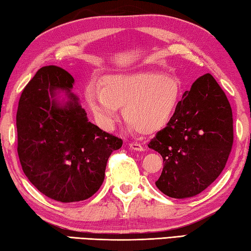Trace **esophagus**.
<instances>
[{
    "mask_svg": "<svg viewBox=\"0 0 251 251\" xmlns=\"http://www.w3.org/2000/svg\"><path fill=\"white\" fill-rule=\"evenodd\" d=\"M129 148H131V150L136 151H144V146L139 143H129Z\"/></svg>",
    "mask_w": 251,
    "mask_h": 251,
    "instance_id": "1",
    "label": "esophagus"
}]
</instances>
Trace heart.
I'll return each mask as SVG.
<instances>
[{
    "instance_id": "heart-1",
    "label": "heart",
    "mask_w": 251,
    "mask_h": 251,
    "mask_svg": "<svg viewBox=\"0 0 251 251\" xmlns=\"http://www.w3.org/2000/svg\"><path fill=\"white\" fill-rule=\"evenodd\" d=\"M181 99L177 77L158 72L112 74L85 88V100L99 124L112 128L124 107L127 124L138 133L150 135L165 128Z\"/></svg>"
}]
</instances>
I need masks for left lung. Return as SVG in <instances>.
Returning a JSON list of instances; mask_svg holds the SVG:
<instances>
[{"label":"left lung","mask_w":251,"mask_h":251,"mask_svg":"<svg viewBox=\"0 0 251 251\" xmlns=\"http://www.w3.org/2000/svg\"><path fill=\"white\" fill-rule=\"evenodd\" d=\"M232 112L210 74L195 80L172 121L148 144L163 157L156 186L168 197L184 199L205 190L226 166L233 142Z\"/></svg>","instance_id":"1"}]
</instances>
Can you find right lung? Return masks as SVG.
<instances>
[{
    "label": "right lung",
    "instance_id": "obj_1",
    "mask_svg": "<svg viewBox=\"0 0 251 251\" xmlns=\"http://www.w3.org/2000/svg\"><path fill=\"white\" fill-rule=\"evenodd\" d=\"M74 78L58 66L37 71L20 97L16 113L18 154L28 180L45 196L61 202L92 197L104 181L110 154L121 138L87 120ZM64 91L66 102L56 99Z\"/></svg>",
    "mask_w": 251,
    "mask_h": 251
}]
</instances>
